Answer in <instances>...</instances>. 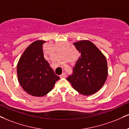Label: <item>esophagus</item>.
Masks as SVG:
<instances>
[{"label": "esophagus", "instance_id": "34e87169", "mask_svg": "<svg viewBox=\"0 0 129 129\" xmlns=\"http://www.w3.org/2000/svg\"><path fill=\"white\" fill-rule=\"evenodd\" d=\"M66 77H67V74L66 73H63L60 76V78H66Z\"/></svg>", "mask_w": 129, "mask_h": 129}]
</instances>
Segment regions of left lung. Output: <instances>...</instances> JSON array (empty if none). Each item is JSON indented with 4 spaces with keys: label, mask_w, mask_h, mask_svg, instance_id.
<instances>
[{
    "label": "left lung",
    "mask_w": 129,
    "mask_h": 129,
    "mask_svg": "<svg viewBox=\"0 0 129 129\" xmlns=\"http://www.w3.org/2000/svg\"><path fill=\"white\" fill-rule=\"evenodd\" d=\"M73 44L81 55L72 74L67 79L77 92L85 95H91L106 82L108 73L106 59L92 42L82 40Z\"/></svg>",
    "instance_id": "obj_1"
}]
</instances>
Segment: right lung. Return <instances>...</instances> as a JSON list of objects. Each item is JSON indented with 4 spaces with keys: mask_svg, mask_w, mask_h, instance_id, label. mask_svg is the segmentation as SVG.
I'll use <instances>...</instances> for the list:
<instances>
[{
    "mask_svg": "<svg viewBox=\"0 0 129 129\" xmlns=\"http://www.w3.org/2000/svg\"><path fill=\"white\" fill-rule=\"evenodd\" d=\"M45 42L37 40L29 45L18 60L17 69L21 86L35 97L48 94L60 79L44 58L43 45Z\"/></svg>",
    "mask_w": 129,
    "mask_h": 129,
    "instance_id": "add662e5",
    "label": "right lung"
}]
</instances>
